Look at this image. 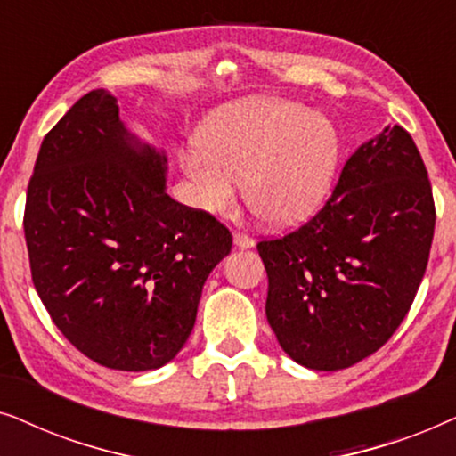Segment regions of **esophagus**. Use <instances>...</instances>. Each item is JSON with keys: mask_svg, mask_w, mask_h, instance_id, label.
<instances>
[{"mask_svg": "<svg viewBox=\"0 0 456 456\" xmlns=\"http://www.w3.org/2000/svg\"><path fill=\"white\" fill-rule=\"evenodd\" d=\"M234 247L236 248H253L255 240L251 239V236H247L242 232H234Z\"/></svg>", "mask_w": 456, "mask_h": 456, "instance_id": "esophagus-1", "label": "esophagus"}]
</instances>
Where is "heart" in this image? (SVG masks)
<instances>
[{"instance_id": "obj_1", "label": "heart", "mask_w": 456, "mask_h": 456, "mask_svg": "<svg viewBox=\"0 0 456 456\" xmlns=\"http://www.w3.org/2000/svg\"><path fill=\"white\" fill-rule=\"evenodd\" d=\"M199 151L180 155L197 205L226 216L245 180L248 209L272 228L307 220L332 191L340 136L322 111L284 99L251 97L211 111L197 133Z\"/></svg>"}]
</instances>
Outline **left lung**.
Masks as SVG:
<instances>
[{
    "mask_svg": "<svg viewBox=\"0 0 456 456\" xmlns=\"http://www.w3.org/2000/svg\"><path fill=\"white\" fill-rule=\"evenodd\" d=\"M434 224L421 155L407 130L386 126L348 158L314 220L257 245L282 351L309 370L338 371L386 345L426 273Z\"/></svg>",
    "mask_w": 456,
    "mask_h": 456,
    "instance_id": "obj_1",
    "label": "left lung"
}]
</instances>
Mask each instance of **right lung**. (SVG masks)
Masks as SVG:
<instances>
[{
	"mask_svg": "<svg viewBox=\"0 0 456 456\" xmlns=\"http://www.w3.org/2000/svg\"><path fill=\"white\" fill-rule=\"evenodd\" d=\"M164 149L86 93L41 142L24 236L35 289L60 332L95 363L164 367L189 340L203 284L232 248L216 217L166 192Z\"/></svg>",
	"mask_w": 456,
	"mask_h": 456,
	"instance_id": "obj_1",
	"label": "right lung"
}]
</instances>
